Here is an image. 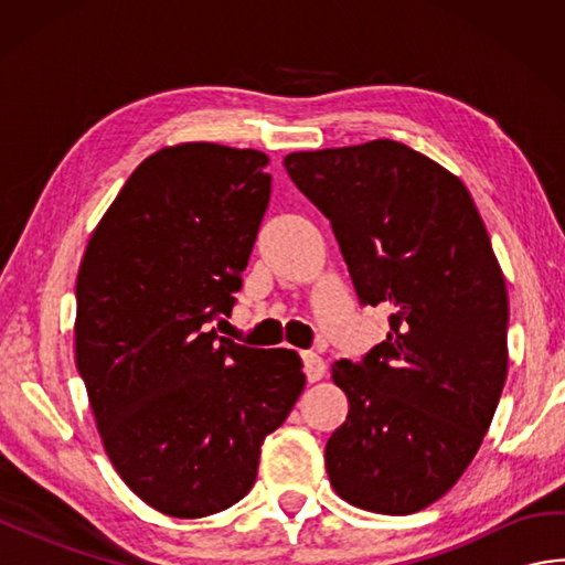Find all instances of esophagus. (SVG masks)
<instances>
[{
	"mask_svg": "<svg viewBox=\"0 0 565 565\" xmlns=\"http://www.w3.org/2000/svg\"><path fill=\"white\" fill-rule=\"evenodd\" d=\"M326 359L318 356L316 352H303V371H306V379L313 383V381H320L322 376H326Z\"/></svg>",
	"mask_w": 565,
	"mask_h": 565,
	"instance_id": "esophagus-1",
	"label": "esophagus"
}]
</instances>
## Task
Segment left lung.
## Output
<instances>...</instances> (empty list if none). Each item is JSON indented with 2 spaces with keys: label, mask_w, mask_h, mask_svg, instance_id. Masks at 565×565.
I'll return each instance as SVG.
<instances>
[{
  "label": "left lung",
  "mask_w": 565,
  "mask_h": 565,
  "mask_svg": "<svg viewBox=\"0 0 565 565\" xmlns=\"http://www.w3.org/2000/svg\"><path fill=\"white\" fill-rule=\"evenodd\" d=\"M284 167L332 225L362 306L388 334L332 364L350 413L326 444L342 500L413 514L471 463L508 379V289L459 177L395 140L291 152Z\"/></svg>",
  "instance_id": "1"
}]
</instances>
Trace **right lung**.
Instances as JSON below:
<instances>
[{
    "instance_id": "obj_1",
    "label": "right lung",
    "mask_w": 565,
    "mask_h": 565,
    "mask_svg": "<svg viewBox=\"0 0 565 565\" xmlns=\"http://www.w3.org/2000/svg\"><path fill=\"white\" fill-rule=\"evenodd\" d=\"M267 162L215 142L162 148L128 177L79 264L75 356L104 449L172 518L243 500L264 437L306 386L294 350L209 330L243 286L269 206Z\"/></svg>"
}]
</instances>
